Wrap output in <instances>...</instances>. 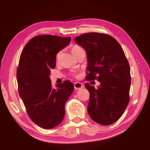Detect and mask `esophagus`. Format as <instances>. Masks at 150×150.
Here are the masks:
<instances>
[{
    "label": "esophagus",
    "instance_id": "1",
    "mask_svg": "<svg viewBox=\"0 0 150 150\" xmlns=\"http://www.w3.org/2000/svg\"><path fill=\"white\" fill-rule=\"evenodd\" d=\"M74 89L76 90H79L81 89V88H83V85H82V83H79V82H76V83H75L74 84Z\"/></svg>",
    "mask_w": 150,
    "mask_h": 150
}]
</instances>
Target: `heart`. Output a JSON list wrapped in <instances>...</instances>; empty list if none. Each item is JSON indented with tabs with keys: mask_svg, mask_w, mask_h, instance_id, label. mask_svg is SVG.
<instances>
[{
	"mask_svg": "<svg viewBox=\"0 0 150 150\" xmlns=\"http://www.w3.org/2000/svg\"><path fill=\"white\" fill-rule=\"evenodd\" d=\"M83 50V49L82 48L81 46H77V45H74V46H71V52L74 55L75 57H76V55L78 53L80 52V51H81ZM60 54H61V52H59L58 53H57V55H56V59H58L59 56H60Z\"/></svg>",
	"mask_w": 150,
	"mask_h": 150,
	"instance_id": "obj_1",
	"label": "heart"
}]
</instances>
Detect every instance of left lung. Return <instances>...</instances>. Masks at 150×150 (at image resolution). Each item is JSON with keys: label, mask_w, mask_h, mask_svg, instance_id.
Listing matches in <instances>:
<instances>
[{"label": "left lung", "mask_w": 150, "mask_h": 150, "mask_svg": "<svg viewBox=\"0 0 150 150\" xmlns=\"http://www.w3.org/2000/svg\"><path fill=\"white\" fill-rule=\"evenodd\" d=\"M75 42L87 52L86 81L96 79L100 83L98 89L85 84L90 93L88 113L98 124H112L122 117L130 101V69L124 50L108 34L84 33L75 38Z\"/></svg>", "instance_id": "1"}]
</instances>
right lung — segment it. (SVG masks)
I'll return each instance as SVG.
<instances>
[{
  "instance_id": "right-lung-1",
  "label": "right lung",
  "mask_w": 150,
  "mask_h": 150,
  "mask_svg": "<svg viewBox=\"0 0 150 150\" xmlns=\"http://www.w3.org/2000/svg\"><path fill=\"white\" fill-rule=\"evenodd\" d=\"M71 38L42 35L33 38L20 54L17 69L18 92L30 120L50 129L65 116V104L74 91L69 81L53 88L49 78L56 66V55L69 44Z\"/></svg>"
}]
</instances>
